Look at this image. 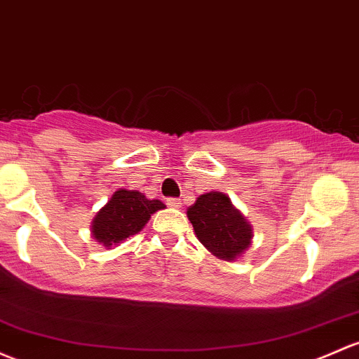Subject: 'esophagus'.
Segmentation results:
<instances>
[{
  "mask_svg": "<svg viewBox=\"0 0 359 359\" xmlns=\"http://www.w3.org/2000/svg\"><path fill=\"white\" fill-rule=\"evenodd\" d=\"M167 205L172 206V208H180V206H182V201H180L179 198H168Z\"/></svg>",
  "mask_w": 359,
  "mask_h": 359,
  "instance_id": "obj_1",
  "label": "esophagus"
}]
</instances>
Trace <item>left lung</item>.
I'll list each match as a JSON object with an SVG mask.
<instances>
[{"label":"left lung","instance_id":"obj_1","mask_svg":"<svg viewBox=\"0 0 359 359\" xmlns=\"http://www.w3.org/2000/svg\"><path fill=\"white\" fill-rule=\"evenodd\" d=\"M196 237L210 252L233 262L251 246L252 229L224 192L201 194L187 210Z\"/></svg>","mask_w":359,"mask_h":359}]
</instances>
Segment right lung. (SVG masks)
<instances>
[{
  "mask_svg": "<svg viewBox=\"0 0 359 359\" xmlns=\"http://www.w3.org/2000/svg\"><path fill=\"white\" fill-rule=\"evenodd\" d=\"M158 199H148L139 191L118 189L103 206L90 224L93 237L104 248L116 246L127 237L135 236L144 229L151 215L163 210Z\"/></svg>",
  "mask_w": 359,
  "mask_h": 359,
  "instance_id": "add662e5",
  "label": "right lung"
}]
</instances>
